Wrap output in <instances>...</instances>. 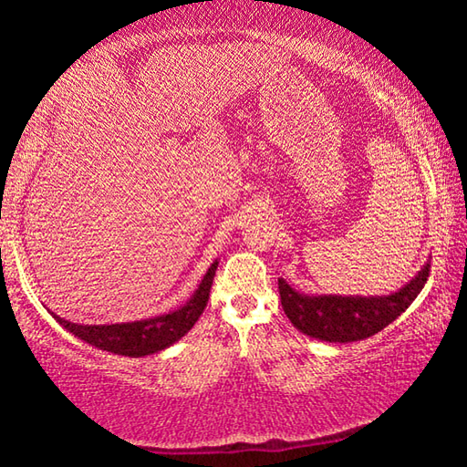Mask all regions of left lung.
Masks as SVG:
<instances>
[{"label":"left lung","instance_id":"1","mask_svg":"<svg viewBox=\"0 0 467 467\" xmlns=\"http://www.w3.org/2000/svg\"><path fill=\"white\" fill-rule=\"evenodd\" d=\"M431 274L426 264L416 278L391 296H305L278 280L282 309L292 326L323 342H358L375 336L420 295Z\"/></svg>","mask_w":467,"mask_h":467}]
</instances>
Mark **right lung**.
Masks as SVG:
<instances>
[{
	"label": "right lung",
	"mask_w": 467,
	"mask_h": 467,
	"mask_svg": "<svg viewBox=\"0 0 467 467\" xmlns=\"http://www.w3.org/2000/svg\"><path fill=\"white\" fill-rule=\"evenodd\" d=\"M218 262L212 264L208 274L203 275L200 288L195 290L192 300L181 309L158 315L152 319L133 321V323H115V326H78V323L66 321L55 315L63 327L72 331L84 342L100 348V350L121 354V357H146V354L161 352L177 339L183 337L189 329L200 319L210 298V288L216 275Z\"/></svg>",
	"instance_id": "add662e5"
}]
</instances>
